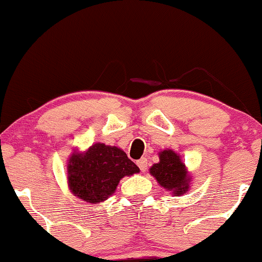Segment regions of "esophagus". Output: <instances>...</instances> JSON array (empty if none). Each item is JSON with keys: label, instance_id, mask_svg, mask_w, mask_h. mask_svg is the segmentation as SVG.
<instances>
[{"label": "esophagus", "instance_id": "34e87169", "mask_svg": "<svg viewBox=\"0 0 262 262\" xmlns=\"http://www.w3.org/2000/svg\"><path fill=\"white\" fill-rule=\"evenodd\" d=\"M137 166H139L140 170H141L142 172H145V171L147 170V159H146V157L140 159L139 161H137Z\"/></svg>", "mask_w": 262, "mask_h": 262}]
</instances>
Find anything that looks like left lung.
I'll use <instances>...</instances> for the list:
<instances>
[{
    "label": "left lung",
    "instance_id": "1",
    "mask_svg": "<svg viewBox=\"0 0 262 262\" xmlns=\"http://www.w3.org/2000/svg\"><path fill=\"white\" fill-rule=\"evenodd\" d=\"M160 161L150 167V175L155 177L157 184L164 187L173 196H181L190 188L191 177L186 165L179 154L171 148H166L159 152Z\"/></svg>",
    "mask_w": 262,
    "mask_h": 262
}]
</instances>
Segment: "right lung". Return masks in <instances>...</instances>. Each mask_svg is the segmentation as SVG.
Returning <instances> with one entry per match:
<instances>
[{"label":"right lung","instance_id":"obj_1","mask_svg":"<svg viewBox=\"0 0 262 262\" xmlns=\"http://www.w3.org/2000/svg\"><path fill=\"white\" fill-rule=\"evenodd\" d=\"M140 168L121 148L96 142L86 151L74 150L67 162V185L76 198L100 204L116 191L120 180Z\"/></svg>","mask_w":262,"mask_h":262}]
</instances>
